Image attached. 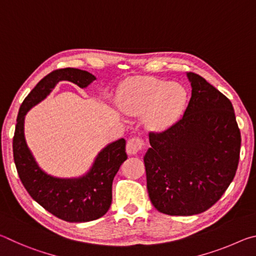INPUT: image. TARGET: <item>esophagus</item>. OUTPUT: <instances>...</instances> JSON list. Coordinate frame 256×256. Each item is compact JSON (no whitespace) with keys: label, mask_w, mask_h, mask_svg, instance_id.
<instances>
[{"label":"esophagus","mask_w":256,"mask_h":256,"mask_svg":"<svg viewBox=\"0 0 256 256\" xmlns=\"http://www.w3.org/2000/svg\"><path fill=\"white\" fill-rule=\"evenodd\" d=\"M144 141L138 138H130L126 144V152L128 154H136L138 151L144 148Z\"/></svg>","instance_id":"obj_1"}]
</instances>
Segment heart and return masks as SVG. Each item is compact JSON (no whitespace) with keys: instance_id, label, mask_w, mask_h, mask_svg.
I'll use <instances>...</instances> for the list:
<instances>
[{"instance_id":"heart-1","label":"heart","mask_w":256,"mask_h":256,"mask_svg":"<svg viewBox=\"0 0 256 256\" xmlns=\"http://www.w3.org/2000/svg\"><path fill=\"white\" fill-rule=\"evenodd\" d=\"M188 102L180 84L142 76L125 81L118 90V106L126 115L141 116L150 132H164L178 122Z\"/></svg>"}]
</instances>
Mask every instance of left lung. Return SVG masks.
Instances as JSON below:
<instances>
[{
  "instance_id": "left-lung-1",
  "label": "left lung",
  "mask_w": 256,
  "mask_h": 256,
  "mask_svg": "<svg viewBox=\"0 0 256 256\" xmlns=\"http://www.w3.org/2000/svg\"><path fill=\"white\" fill-rule=\"evenodd\" d=\"M183 118L149 134L144 157L150 201L170 216L201 214L222 198L236 174L240 133L229 99L196 73Z\"/></svg>"
}]
</instances>
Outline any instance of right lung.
<instances>
[{
    "label": "right lung",
    "mask_w": 256,
    "mask_h": 256,
    "mask_svg": "<svg viewBox=\"0 0 256 256\" xmlns=\"http://www.w3.org/2000/svg\"><path fill=\"white\" fill-rule=\"evenodd\" d=\"M97 78L74 68H60L38 82L21 104L14 136V158L24 188L34 201L58 218L68 222H86L100 218L112 204V180L128 159L126 141L118 138L99 151L92 167L78 177H58L42 170L29 149L24 136L27 112L55 89L60 81H68L86 89Z\"/></svg>",
    "instance_id": "1"
}]
</instances>
